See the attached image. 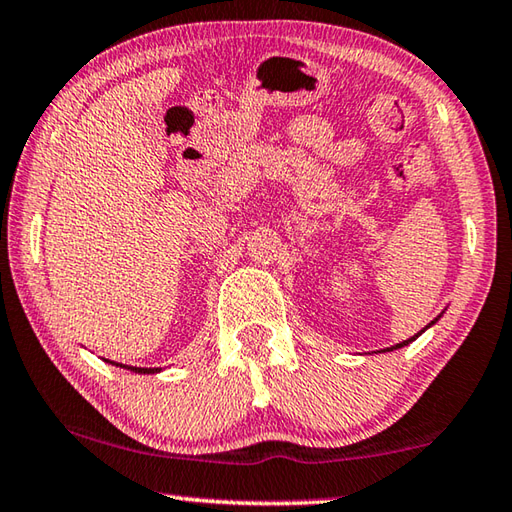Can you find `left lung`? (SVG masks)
I'll use <instances>...</instances> for the list:
<instances>
[{
  "label": "left lung",
  "instance_id": "left-lung-1",
  "mask_svg": "<svg viewBox=\"0 0 512 512\" xmlns=\"http://www.w3.org/2000/svg\"><path fill=\"white\" fill-rule=\"evenodd\" d=\"M436 321H438V317L432 321V324H427L423 330H420V333L418 335H423L425 333V330L429 328V326H434L436 324ZM418 335H414V337H409V339H405V342H400V344H396V346H391V348H384V353H387V351H396V348H402V346H407V344H411V342H414V339L418 337ZM382 353V351H380Z\"/></svg>",
  "mask_w": 512,
  "mask_h": 512
}]
</instances>
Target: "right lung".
I'll list each match as a JSON object with an SVG mask.
<instances>
[{"label":"right lung","instance_id":"obj_1","mask_svg":"<svg viewBox=\"0 0 512 512\" xmlns=\"http://www.w3.org/2000/svg\"><path fill=\"white\" fill-rule=\"evenodd\" d=\"M107 362H110V360H107ZM110 364L121 366V369H128L132 373H157V371H161V369H141V366H128V364H116V362H110Z\"/></svg>","mask_w":512,"mask_h":512}]
</instances>
